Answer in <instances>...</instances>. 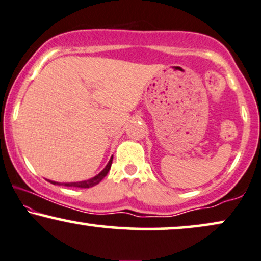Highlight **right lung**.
<instances>
[{"mask_svg":"<svg viewBox=\"0 0 261 261\" xmlns=\"http://www.w3.org/2000/svg\"><path fill=\"white\" fill-rule=\"evenodd\" d=\"M112 160H113V156L110 159L109 163H107L105 168H103L98 175L93 176V178H90L88 180H83V181H77V182H56V181H51V180H48V181L54 184V185H63L67 187H81V189H89V187L98 185V184L107 175V173H109L111 168V165H112Z\"/></svg>","mask_w":261,"mask_h":261,"instance_id":"right-lung-1","label":"right lung"}]
</instances>
